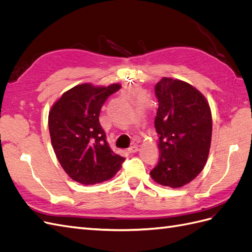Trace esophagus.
I'll use <instances>...</instances> for the list:
<instances>
[{"instance_id":"obj_1","label":"esophagus","mask_w":252,"mask_h":252,"mask_svg":"<svg viewBox=\"0 0 252 252\" xmlns=\"http://www.w3.org/2000/svg\"><path fill=\"white\" fill-rule=\"evenodd\" d=\"M138 150H139L138 145H132V146H130V147L128 148L129 154H134V152H136Z\"/></svg>"}]
</instances>
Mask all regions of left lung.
<instances>
[{
	"instance_id": "1",
	"label": "left lung",
	"mask_w": 252,
	"mask_h": 252,
	"mask_svg": "<svg viewBox=\"0 0 252 252\" xmlns=\"http://www.w3.org/2000/svg\"><path fill=\"white\" fill-rule=\"evenodd\" d=\"M155 93L158 108V163L150 171L158 184L180 188L195 179L207 162L212 118L209 104L190 84L163 78Z\"/></svg>"
}]
</instances>
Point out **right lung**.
I'll return each mask as SVG.
<instances>
[{
	"instance_id": "right-lung-1",
	"label": "right lung",
	"mask_w": 252,
	"mask_h": 252,
	"mask_svg": "<svg viewBox=\"0 0 252 252\" xmlns=\"http://www.w3.org/2000/svg\"><path fill=\"white\" fill-rule=\"evenodd\" d=\"M120 88L119 84L107 87L81 84L64 93L49 111L55 154L65 172L81 184L110 180L125 161L109 147L98 121L103 104Z\"/></svg>"
}]
</instances>
